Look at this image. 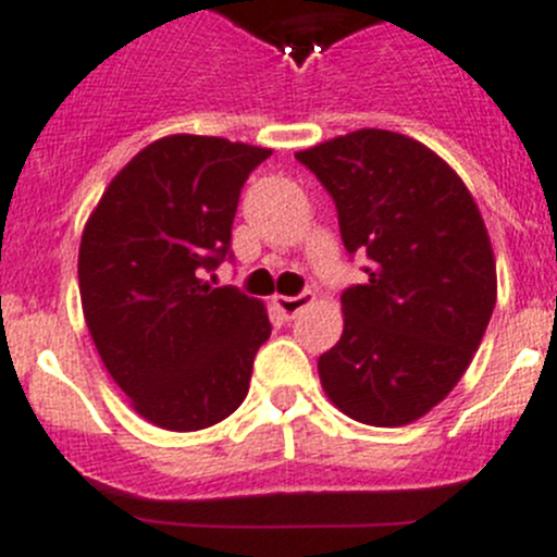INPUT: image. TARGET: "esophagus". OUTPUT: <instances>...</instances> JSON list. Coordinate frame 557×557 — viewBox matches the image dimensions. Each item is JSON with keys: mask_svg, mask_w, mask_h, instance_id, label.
Instances as JSON below:
<instances>
[{"mask_svg": "<svg viewBox=\"0 0 557 557\" xmlns=\"http://www.w3.org/2000/svg\"><path fill=\"white\" fill-rule=\"evenodd\" d=\"M313 290H302L299 296H274V308L283 313V319H294L299 310H305L308 305H313Z\"/></svg>", "mask_w": 557, "mask_h": 557, "instance_id": "esophagus-1", "label": "esophagus"}]
</instances>
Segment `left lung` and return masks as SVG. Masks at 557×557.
<instances>
[{"label":"left lung","instance_id":"1","mask_svg":"<svg viewBox=\"0 0 557 557\" xmlns=\"http://www.w3.org/2000/svg\"><path fill=\"white\" fill-rule=\"evenodd\" d=\"M296 159L337 208L366 283L343 290V335L319 357L330 401L368 425H407L465 376L497 299L495 255L465 181L434 150L360 128Z\"/></svg>","mask_w":557,"mask_h":557}]
</instances>
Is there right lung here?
<instances>
[{"label": "right lung", "instance_id": "1", "mask_svg": "<svg viewBox=\"0 0 557 557\" xmlns=\"http://www.w3.org/2000/svg\"><path fill=\"white\" fill-rule=\"evenodd\" d=\"M269 156L222 137L156 139L114 175L82 233L87 330L109 376L159 429L200 431L236 412L272 335L263 302L206 280L233 258L238 195Z\"/></svg>", "mask_w": 557, "mask_h": 557}]
</instances>
